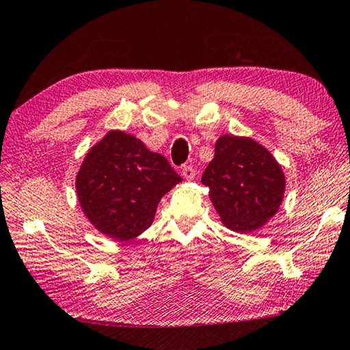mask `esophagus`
<instances>
[{"label":"esophagus","instance_id":"34e87169","mask_svg":"<svg viewBox=\"0 0 350 350\" xmlns=\"http://www.w3.org/2000/svg\"><path fill=\"white\" fill-rule=\"evenodd\" d=\"M182 176H183L187 180H194L196 170H194L193 167H191V165H185V167L182 168Z\"/></svg>","mask_w":350,"mask_h":350}]
</instances>
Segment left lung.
I'll return each mask as SVG.
<instances>
[{
    "mask_svg": "<svg viewBox=\"0 0 350 350\" xmlns=\"http://www.w3.org/2000/svg\"><path fill=\"white\" fill-rule=\"evenodd\" d=\"M202 183L223 224L235 232H253L276 214L285 191V176L269 150L250 138L224 135Z\"/></svg>",
    "mask_w": 350,
    "mask_h": 350,
    "instance_id": "8db88e82",
    "label": "left lung"
}]
</instances>
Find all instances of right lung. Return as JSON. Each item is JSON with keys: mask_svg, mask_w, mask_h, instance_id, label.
I'll return each mask as SVG.
<instances>
[{"mask_svg": "<svg viewBox=\"0 0 350 350\" xmlns=\"http://www.w3.org/2000/svg\"><path fill=\"white\" fill-rule=\"evenodd\" d=\"M180 180L162 154L132 135L109 132L86 154L75 189L89 221L126 241L152 226L157 203Z\"/></svg>", "mask_w": 350, "mask_h": 350, "instance_id": "right-lung-1", "label": "right lung"}]
</instances>
